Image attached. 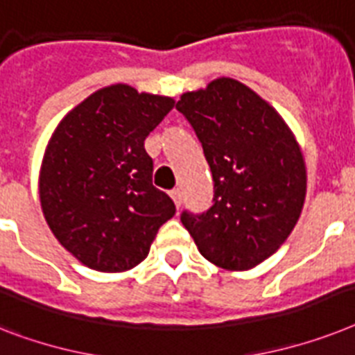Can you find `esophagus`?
<instances>
[{
  "instance_id": "esophagus-1",
  "label": "esophagus",
  "mask_w": 355,
  "mask_h": 355,
  "mask_svg": "<svg viewBox=\"0 0 355 355\" xmlns=\"http://www.w3.org/2000/svg\"><path fill=\"white\" fill-rule=\"evenodd\" d=\"M181 190L180 189H174V190H171V198L174 199V203H175V207H178V209H180L181 207Z\"/></svg>"
}]
</instances>
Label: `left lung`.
Returning a JSON list of instances; mask_svg holds the SVG:
<instances>
[{
    "label": "left lung",
    "instance_id": "8db88e82",
    "mask_svg": "<svg viewBox=\"0 0 355 355\" xmlns=\"http://www.w3.org/2000/svg\"><path fill=\"white\" fill-rule=\"evenodd\" d=\"M175 108L194 128L214 180V205L181 223L205 259L250 270L294 230L306 196V166L294 134L247 85L218 78L184 92Z\"/></svg>",
    "mask_w": 355,
    "mask_h": 355
}]
</instances>
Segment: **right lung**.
I'll use <instances>...</instances> for the list:
<instances>
[{
	"instance_id": "add662e5",
	"label": "right lung",
	"mask_w": 355,
	"mask_h": 355,
	"mask_svg": "<svg viewBox=\"0 0 355 355\" xmlns=\"http://www.w3.org/2000/svg\"><path fill=\"white\" fill-rule=\"evenodd\" d=\"M174 99L125 83L96 90L61 119L40 171L41 210L85 266L125 272L148 256L174 201L152 184L145 139Z\"/></svg>"
}]
</instances>
